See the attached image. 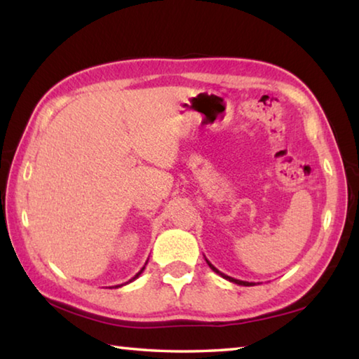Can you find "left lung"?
<instances>
[{"label": "left lung", "instance_id": "left-lung-1", "mask_svg": "<svg viewBox=\"0 0 359 359\" xmlns=\"http://www.w3.org/2000/svg\"><path fill=\"white\" fill-rule=\"evenodd\" d=\"M205 260H206V259H205ZM206 263H208V265H210V268L212 269V271L217 273V274L221 276V278H224L225 280H230V282H233V284H238V285H244V287H252V285H255V282H246V280H240V279L230 278V276H227V274L221 273V271H219V269H217L215 265H212V263H211L210 260H206Z\"/></svg>", "mask_w": 359, "mask_h": 359}]
</instances>
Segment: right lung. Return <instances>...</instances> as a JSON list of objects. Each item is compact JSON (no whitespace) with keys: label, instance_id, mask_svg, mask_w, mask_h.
Segmentation results:
<instances>
[{"label":"right lung","instance_id":"right-lung-1","mask_svg":"<svg viewBox=\"0 0 359 359\" xmlns=\"http://www.w3.org/2000/svg\"><path fill=\"white\" fill-rule=\"evenodd\" d=\"M147 263H148V262H147ZM147 263H144V266H147ZM144 266H143V268H142V269H140V271H138V273H137V274H135V276H134V278H132V279H130V280H129V282H132V280H135V279H137V278H138V276H140V274H142V273H143V269H144ZM129 282H126V284H129ZM123 285H124V284H121V285H115V288H118V287H123Z\"/></svg>","mask_w":359,"mask_h":359}]
</instances>
